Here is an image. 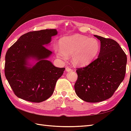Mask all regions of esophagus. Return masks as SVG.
Returning <instances> with one entry per match:
<instances>
[{
	"label": "esophagus",
	"instance_id": "esophagus-1",
	"mask_svg": "<svg viewBox=\"0 0 131 131\" xmlns=\"http://www.w3.org/2000/svg\"><path fill=\"white\" fill-rule=\"evenodd\" d=\"M73 71V70H72L71 69H70L69 67H67L66 68V72H71Z\"/></svg>",
	"mask_w": 131,
	"mask_h": 131
}]
</instances>
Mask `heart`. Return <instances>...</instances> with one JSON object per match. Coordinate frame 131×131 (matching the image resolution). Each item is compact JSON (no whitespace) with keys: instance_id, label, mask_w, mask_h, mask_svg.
Returning <instances> with one entry per match:
<instances>
[{"instance_id":"b5f03b06","label":"heart","mask_w":131,"mask_h":131,"mask_svg":"<svg viewBox=\"0 0 131 131\" xmlns=\"http://www.w3.org/2000/svg\"><path fill=\"white\" fill-rule=\"evenodd\" d=\"M60 46L55 45L56 55L63 60L71 56L72 62L78 67L90 65L98 56L100 44L96 38L80 34H74L62 38Z\"/></svg>"}]
</instances>
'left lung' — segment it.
Here are the masks:
<instances>
[{
  "label": "left lung",
  "mask_w": 131,
  "mask_h": 131,
  "mask_svg": "<svg viewBox=\"0 0 131 131\" xmlns=\"http://www.w3.org/2000/svg\"><path fill=\"white\" fill-rule=\"evenodd\" d=\"M100 40L98 58L85 68L77 69L74 85L77 95L83 101L99 102L110 98L124 80L127 56L111 39L94 35Z\"/></svg>",
  "instance_id": "obj_1"
}]
</instances>
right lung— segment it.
I'll list each match as a JSON object with an SVG mask.
<instances>
[{
    "label": "right lung",
    "mask_w": 131,
    "mask_h": 131,
    "mask_svg": "<svg viewBox=\"0 0 131 131\" xmlns=\"http://www.w3.org/2000/svg\"><path fill=\"white\" fill-rule=\"evenodd\" d=\"M56 29L27 32L21 36L5 55V75L19 98L32 102L48 99L65 68L55 67L47 60L52 52L45 46L57 35ZM35 62L31 64L30 61Z\"/></svg>",
    "instance_id": "1"
}]
</instances>
